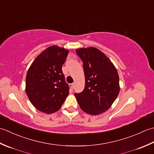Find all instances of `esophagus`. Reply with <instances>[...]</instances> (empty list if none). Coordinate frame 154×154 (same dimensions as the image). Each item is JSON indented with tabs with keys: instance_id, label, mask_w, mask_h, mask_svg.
<instances>
[{
	"instance_id": "esophagus-1",
	"label": "esophagus",
	"mask_w": 154,
	"mask_h": 154,
	"mask_svg": "<svg viewBox=\"0 0 154 154\" xmlns=\"http://www.w3.org/2000/svg\"><path fill=\"white\" fill-rule=\"evenodd\" d=\"M70 87L71 88V89H73L74 87V84H70Z\"/></svg>"
}]
</instances>
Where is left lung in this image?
Returning a JSON list of instances; mask_svg holds the SVG:
<instances>
[{
  "label": "left lung",
  "instance_id": "1",
  "mask_svg": "<svg viewBox=\"0 0 154 154\" xmlns=\"http://www.w3.org/2000/svg\"><path fill=\"white\" fill-rule=\"evenodd\" d=\"M83 62L85 87L75 94L82 110L96 116L111 107L120 92L119 76L115 66L105 54L95 47L76 50Z\"/></svg>",
  "mask_w": 154,
  "mask_h": 154
}]
</instances>
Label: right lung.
Instances as JSON below:
<instances>
[{
    "mask_svg": "<svg viewBox=\"0 0 154 154\" xmlns=\"http://www.w3.org/2000/svg\"><path fill=\"white\" fill-rule=\"evenodd\" d=\"M69 51L52 45L34 60L26 76L25 90L30 102L45 114L58 111L69 94L62 70Z\"/></svg>",
    "mask_w": 154,
    "mask_h": 154,
    "instance_id": "add662e5",
    "label": "right lung"
}]
</instances>
